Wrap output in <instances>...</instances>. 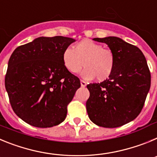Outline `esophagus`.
I'll use <instances>...</instances> for the list:
<instances>
[{
	"label": "esophagus",
	"instance_id": "obj_1",
	"mask_svg": "<svg viewBox=\"0 0 157 157\" xmlns=\"http://www.w3.org/2000/svg\"><path fill=\"white\" fill-rule=\"evenodd\" d=\"M86 86V82L83 80H81V86L82 87H85Z\"/></svg>",
	"mask_w": 157,
	"mask_h": 157
}]
</instances>
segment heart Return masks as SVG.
Listing matches in <instances>:
<instances>
[{"mask_svg": "<svg viewBox=\"0 0 157 157\" xmlns=\"http://www.w3.org/2000/svg\"><path fill=\"white\" fill-rule=\"evenodd\" d=\"M62 61L65 68L71 74L81 71L83 65L85 70L82 76L86 79L99 82L107 80L112 75L116 64L114 52L103 45L90 39L76 43L73 49L67 48L62 53Z\"/></svg>", "mask_w": 157, "mask_h": 157, "instance_id": "heart-1", "label": "heart"}]
</instances>
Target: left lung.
Returning a JSON list of instances; mask_svg holds the SVG:
<instances>
[{
  "label": "left lung",
  "mask_w": 157,
  "mask_h": 157,
  "mask_svg": "<svg viewBox=\"0 0 157 157\" xmlns=\"http://www.w3.org/2000/svg\"><path fill=\"white\" fill-rule=\"evenodd\" d=\"M94 40L109 45L116 56V64L108 79L86 86L90 91L87 113L96 125L121 127L134 120L143 108L150 89V71L145 56L135 45L116 37Z\"/></svg>",
  "instance_id": "8db88e82"
}]
</instances>
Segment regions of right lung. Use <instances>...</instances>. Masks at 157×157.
<instances>
[{
    "label": "right lung",
    "instance_id": "1",
    "mask_svg": "<svg viewBox=\"0 0 157 157\" xmlns=\"http://www.w3.org/2000/svg\"><path fill=\"white\" fill-rule=\"evenodd\" d=\"M75 41L62 36L37 37L14 50L5 84L14 112L40 128L61 123L80 80L62 61L65 48Z\"/></svg>",
    "mask_w": 157,
    "mask_h": 157
}]
</instances>
